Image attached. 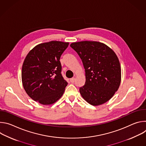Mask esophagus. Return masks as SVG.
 I'll use <instances>...</instances> for the list:
<instances>
[{
  "mask_svg": "<svg viewBox=\"0 0 146 146\" xmlns=\"http://www.w3.org/2000/svg\"><path fill=\"white\" fill-rule=\"evenodd\" d=\"M70 81L71 82H74L75 81V78H74V77L71 78L70 79Z\"/></svg>",
  "mask_w": 146,
  "mask_h": 146,
  "instance_id": "34e87169",
  "label": "esophagus"
}]
</instances>
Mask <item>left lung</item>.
<instances>
[{"label":"left lung","mask_w":146,"mask_h":146,"mask_svg":"<svg viewBox=\"0 0 146 146\" xmlns=\"http://www.w3.org/2000/svg\"><path fill=\"white\" fill-rule=\"evenodd\" d=\"M70 47L80 57L85 69V85L80 88L82 97L93 106L109 100L118 90L121 78L115 53L98 41H79L72 43Z\"/></svg>","instance_id":"left-lung-1"}]
</instances>
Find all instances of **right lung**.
<instances>
[{"instance_id":"add662e5","label":"right lung","mask_w":146,"mask_h":146,"mask_svg":"<svg viewBox=\"0 0 146 146\" xmlns=\"http://www.w3.org/2000/svg\"><path fill=\"white\" fill-rule=\"evenodd\" d=\"M69 43L51 41L37 45L27 55L22 81L27 94L44 105L54 103L64 94L67 81L61 74L59 60Z\"/></svg>"}]
</instances>
